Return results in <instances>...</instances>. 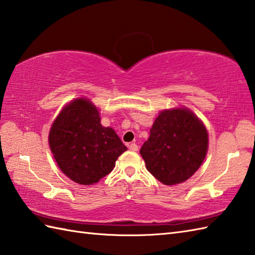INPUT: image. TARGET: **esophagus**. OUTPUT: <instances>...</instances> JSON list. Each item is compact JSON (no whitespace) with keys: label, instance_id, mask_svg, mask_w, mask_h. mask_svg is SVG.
<instances>
[{"label":"esophagus","instance_id":"obj_1","mask_svg":"<svg viewBox=\"0 0 255 255\" xmlns=\"http://www.w3.org/2000/svg\"><path fill=\"white\" fill-rule=\"evenodd\" d=\"M129 149H130L131 151H138V145L134 142H132V143L129 144Z\"/></svg>","mask_w":255,"mask_h":255}]
</instances>
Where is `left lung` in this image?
I'll return each mask as SVG.
<instances>
[{"instance_id": "obj_1", "label": "left lung", "mask_w": 255, "mask_h": 255, "mask_svg": "<svg viewBox=\"0 0 255 255\" xmlns=\"http://www.w3.org/2000/svg\"><path fill=\"white\" fill-rule=\"evenodd\" d=\"M208 132L188 108L162 111L140 149L147 170L164 185L188 180L207 154Z\"/></svg>"}]
</instances>
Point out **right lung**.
<instances>
[{"label": "right lung", "instance_id": "right-lung-1", "mask_svg": "<svg viewBox=\"0 0 255 255\" xmlns=\"http://www.w3.org/2000/svg\"><path fill=\"white\" fill-rule=\"evenodd\" d=\"M48 140L60 170L82 185L95 184L111 173L127 150L113 128L102 126L99 110L88 99H77L62 108Z\"/></svg>", "mask_w": 255, "mask_h": 255}]
</instances>
